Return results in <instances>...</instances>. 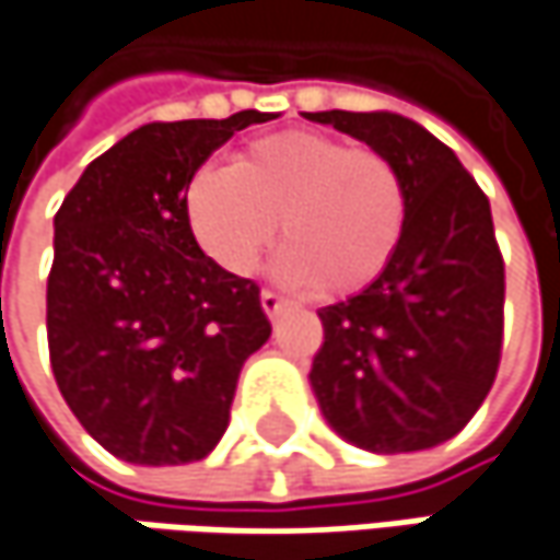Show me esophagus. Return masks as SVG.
Wrapping results in <instances>:
<instances>
[{
	"label": "esophagus",
	"instance_id": "esophagus-1",
	"mask_svg": "<svg viewBox=\"0 0 560 560\" xmlns=\"http://www.w3.org/2000/svg\"><path fill=\"white\" fill-rule=\"evenodd\" d=\"M260 308H264V315H267V318H277V315L287 308V300H280L277 293L264 290V293H260Z\"/></svg>",
	"mask_w": 560,
	"mask_h": 560
}]
</instances>
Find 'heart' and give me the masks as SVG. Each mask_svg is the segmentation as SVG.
Wrapping results in <instances>:
<instances>
[{
  "label": "heart",
  "instance_id": "heart-1",
  "mask_svg": "<svg viewBox=\"0 0 560 560\" xmlns=\"http://www.w3.org/2000/svg\"><path fill=\"white\" fill-rule=\"evenodd\" d=\"M277 277L322 293L376 280L405 229V187L388 159L350 142L287 130L248 142L232 168L207 162L184 184V222L200 252L248 277L277 235Z\"/></svg>",
  "mask_w": 560,
  "mask_h": 560
}]
</instances>
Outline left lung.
I'll use <instances>...</instances> for the list:
<instances>
[{"instance_id": "8db88e82", "label": "left lung", "mask_w": 560, "mask_h": 560, "mask_svg": "<svg viewBox=\"0 0 560 560\" xmlns=\"http://www.w3.org/2000/svg\"><path fill=\"white\" fill-rule=\"evenodd\" d=\"M366 142L405 187V229L380 277L318 312L312 392L331 430L366 453L453 440L488 398L503 340V258L491 203L456 152L392 110L302 114Z\"/></svg>"}]
</instances>
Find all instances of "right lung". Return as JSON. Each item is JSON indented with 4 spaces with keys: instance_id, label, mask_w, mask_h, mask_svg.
Masks as SVG:
<instances>
[{
    "instance_id": "obj_1",
    "label": "right lung",
    "mask_w": 560,
    "mask_h": 560,
    "mask_svg": "<svg viewBox=\"0 0 560 560\" xmlns=\"http://www.w3.org/2000/svg\"><path fill=\"white\" fill-rule=\"evenodd\" d=\"M270 117L145 124L82 172L54 217L50 366L69 411L117 459L210 456L245 360L270 338L258 287L217 267L184 222L190 172Z\"/></svg>"
}]
</instances>
